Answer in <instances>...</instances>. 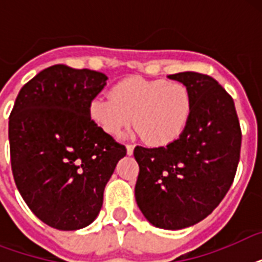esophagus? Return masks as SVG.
Segmentation results:
<instances>
[{
    "instance_id": "34e87169",
    "label": "esophagus",
    "mask_w": 262,
    "mask_h": 262,
    "mask_svg": "<svg viewBox=\"0 0 262 262\" xmlns=\"http://www.w3.org/2000/svg\"><path fill=\"white\" fill-rule=\"evenodd\" d=\"M133 149H135V147H133L132 144H127V145H126V154H127V155H132V154H133Z\"/></svg>"
}]
</instances>
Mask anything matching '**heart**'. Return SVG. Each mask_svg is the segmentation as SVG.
<instances>
[{
	"label": "heart",
	"mask_w": 262,
	"mask_h": 262,
	"mask_svg": "<svg viewBox=\"0 0 262 262\" xmlns=\"http://www.w3.org/2000/svg\"><path fill=\"white\" fill-rule=\"evenodd\" d=\"M193 108L194 100L186 84L130 76L115 83L110 96H95L88 114L107 135L118 136L133 121L144 143L166 147L186 130Z\"/></svg>",
	"instance_id": "heart-1"
}]
</instances>
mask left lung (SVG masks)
I'll return each instance as SVG.
<instances>
[{
  "label": "left lung",
  "mask_w": 262,
  "mask_h": 262,
  "mask_svg": "<svg viewBox=\"0 0 262 262\" xmlns=\"http://www.w3.org/2000/svg\"><path fill=\"white\" fill-rule=\"evenodd\" d=\"M168 79L190 88L193 114L170 145L135 148L140 167L135 194L149 223L181 230L211 215L227 194L239 163L242 132L234 100L211 76L182 72Z\"/></svg>",
  "instance_id": "obj_1"
}]
</instances>
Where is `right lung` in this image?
I'll return each instance as SVG.
<instances>
[{
    "mask_svg": "<svg viewBox=\"0 0 262 262\" xmlns=\"http://www.w3.org/2000/svg\"><path fill=\"white\" fill-rule=\"evenodd\" d=\"M106 80L100 72L53 65L24 84L10 111L14 182L31 211L53 228L92 223L106 183L126 155L88 114Z\"/></svg>",
    "mask_w": 262,
    "mask_h": 262,
    "instance_id": "1",
    "label": "right lung"
}]
</instances>
